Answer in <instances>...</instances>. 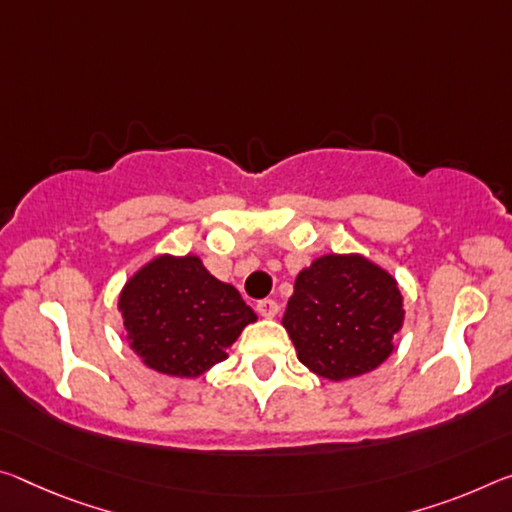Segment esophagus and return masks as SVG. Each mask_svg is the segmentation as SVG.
I'll list each match as a JSON object with an SVG mask.
<instances>
[{"label":"esophagus","instance_id":"1","mask_svg":"<svg viewBox=\"0 0 512 512\" xmlns=\"http://www.w3.org/2000/svg\"><path fill=\"white\" fill-rule=\"evenodd\" d=\"M257 314L264 316V319H273V316L278 314V303H275V300H271V298L259 300V303H257Z\"/></svg>","mask_w":512,"mask_h":512}]
</instances>
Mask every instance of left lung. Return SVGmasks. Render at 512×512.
<instances>
[{
    "instance_id": "8db88e82",
    "label": "left lung",
    "mask_w": 512,
    "mask_h": 512,
    "mask_svg": "<svg viewBox=\"0 0 512 512\" xmlns=\"http://www.w3.org/2000/svg\"><path fill=\"white\" fill-rule=\"evenodd\" d=\"M282 323L305 367L344 380L389 358L403 298L392 275L369 259L326 255L298 273Z\"/></svg>"
}]
</instances>
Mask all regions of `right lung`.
Returning <instances> with one entry per match:
<instances>
[{"instance_id": "1", "label": "right lung", "mask_w": 512, "mask_h": 512, "mask_svg": "<svg viewBox=\"0 0 512 512\" xmlns=\"http://www.w3.org/2000/svg\"><path fill=\"white\" fill-rule=\"evenodd\" d=\"M129 342L159 373L196 378L223 362L241 330L257 319L232 285L198 257H157L120 294Z\"/></svg>"}]
</instances>
